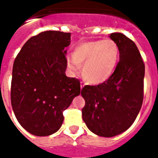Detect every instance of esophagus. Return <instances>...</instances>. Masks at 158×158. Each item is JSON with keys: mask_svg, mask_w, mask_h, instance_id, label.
Masks as SVG:
<instances>
[{"mask_svg": "<svg viewBox=\"0 0 158 158\" xmlns=\"http://www.w3.org/2000/svg\"><path fill=\"white\" fill-rule=\"evenodd\" d=\"M84 86H85V84H84L83 82L80 83V88H81V89H83V88H84Z\"/></svg>", "mask_w": 158, "mask_h": 158, "instance_id": "esophagus-1", "label": "esophagus"}]
</instances>
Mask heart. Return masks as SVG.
I'll return each instance as SVG.
<instances>
[{
  "instance_id": "heart-1",
  "label": "heart",
  "mask_w": 158,
  "mask_h": 158,
  "mask_svg": "<svg viewBox=\"0 0 158 158\" xmlns=\"http://www.w3.org/2000/svg\"><path fill=\"white\" fill-rule=\"evenodd\" d=\"M120 57L118 45L111 39L84 42L77 45L68 59V67L72 72L81 73L89 84H100L109 79L115 71Z\"/></svg>"
}]
</instances>
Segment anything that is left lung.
I'll list each match as a JSON object with an SVG mask.
<instances>
[{"mask_svg": "<svg viewBox=\"0 0 158 158\" xmlns=\"http://www.w3.org/2000/svg\"><path fill=\"white\" fill-rule=\"evenodd\" d=\"M111 39L118 45L119 62L113 75L98 85H85L82 118L88 129L99 136L113 137L135 122L143 102L145 64L135 42L121 33Z\"/></svg>", "mask_w": 158, "mask_h": 158, "instance_id": "1", "label": "left lung"}]
</instances>
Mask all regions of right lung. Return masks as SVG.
I'll list each match as a JSON object with an SVG mask.
<instances>
[{"instance_id": "right-lung-1", "label": "right lung", "mask_w": 158, "mask_h": 158, "mask_svg": "<svg viewBox=\"0 0 158 158\" xmlns=\"http://www.w3.org/2000/svg\"><path fill=\"white\" fill-rule=\"evenodd\" d=\"M71 34L45 31L23 45L12 68L11 102L19 123L36 136L51 135L63 122V111L80 94L78 79L65 74Z\"/></svg>"}]
</instances>
